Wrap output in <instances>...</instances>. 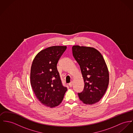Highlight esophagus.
Wrapping results in <instances>:
<instances>
[{
	"label": "esophagus",
	"instance_id": "esophagus-1",
	"mask_svg": "<svg viewBox=\"0 0 133 133\" xmlns=\"http://www.w3.org/2000/svg\"><path fill=\"white\" fill-rule=\"evenodd\" d=\"M73 82L72 81V82H70V83H69V86L70 87H72V85H73Z\"/></svg>",
	"mask_w": 133,
	"mask_h": 133
}]
</instances>
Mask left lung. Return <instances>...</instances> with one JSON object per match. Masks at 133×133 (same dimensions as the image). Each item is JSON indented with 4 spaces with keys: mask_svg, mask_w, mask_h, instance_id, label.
<instances>
[{
    "mask_svg": "<svg viewBox=\"0 0 133 133\" xmlns=\"http://www.w3.org/2000/svg\"><path fill=\"white\" fill-rule=\"evenodd\" d=\"M72 52L80 66L84 82L83 91L78 93L80 100L87 105L98 102L109 81V71L102 54L94 48L79 45H73Z\"/></svg>",
    "mask_w": 133,
    "mask_h": 133,
    "instance_id": "obj_1",
    "label": "left lung"
}]
</instances>
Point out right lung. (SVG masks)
<instances>
[{
  "instance_id": "1",
  "label": "right lung",
  "mask_w": 133,
  "mask_h": 133,
  "mask_svg": "<svg viewBox=\"0 0 133 133\" xmlns=\"http://www.w3.org/2000/svg\"><path fill=\"white\" fill-rule=\"evenodd\" d=\"M66 46H52L39 51L31 67L30 83L37 99L51 108L60 105L67 88L63 86L57 65Z\"/></svg>"
}]
</instances>
